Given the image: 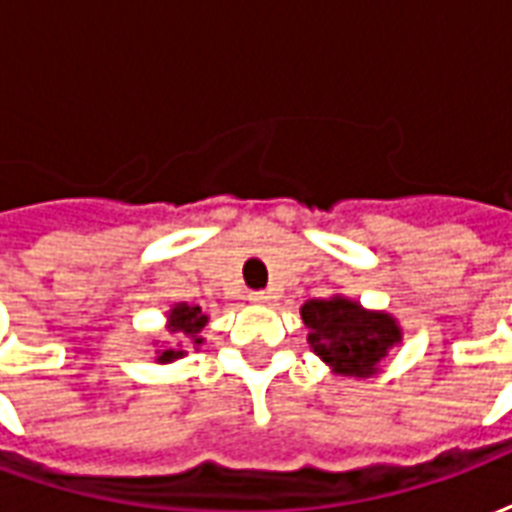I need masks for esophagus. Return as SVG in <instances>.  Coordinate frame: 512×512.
<instances>
[{"mask_svg":"<svg viewBox=\"0 0 512 512\" xmlns=\"http://www.w3.org/2000/svg\"><path fill=\"white\" fill-rule=\"evenodd\" d=\"M271 299H274L271 290H252L249 293V301H255V304H271Z\"/></svg>","mask_w":512,"mask_h":512,"instance_id":"esophagus-1","label":"esophagus"}]
</instances>
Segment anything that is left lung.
<instances>
[{
  "mask_svg": "<svg viewBox=\"0 0 512 512\" xmlns=\"http://www.w3.org/2000/svg\"><path fill=\"white\" fill-rule=\"evenodd\" d=\"M301 318L310 329L312 351L343 376H373L386 351L400 343V329L389 315L365 312L340 296L310 299L301 307Z\"/></svg>",
  "mask_w": 512,
  "mask_h": 512,
  "instance_id": "obj_1",
  "label": "left lung"
}]
</instances>
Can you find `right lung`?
Returning <instances> with one entry per match:
<instances>
[{"mask_svg": "<svg viewBox=\"0 0 512 512\" xmlns=\"http://www.w3.org/2000/svg\"><path fill=\"white\" fill-rule=\"evenodd\" d=\"M208 323V315H202L200 307H189V304H178V307H172L169 312V332L175 334V340H186L189 337L191 343H202V326ZM183 356V351H175V348H169L164 354L158 356V362H172V359H178Z\"/></svg>", "mask_w": 512, "mask_h": 512, "instance_id": "add662e5", "label": "right lung"}]
</instances>
